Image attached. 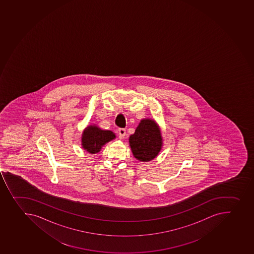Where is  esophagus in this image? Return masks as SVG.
Masks as SVG:
<instances>
[{"label": "esophagus", "mask_w": 254, "mask_h": 254, "mask_svg": "<svg viewBox=\"0 0 254 254\" xmlns=\"http://www.w3.org/2000/svg\"><path fill=\"white\" fill-rule=\"evenodd\" d=\"M118 132H119V136L121 138H123V137L126 136V130L125 128H119Z\"/></svg>", "instance_id": "esophagus-1"}]
</instances>
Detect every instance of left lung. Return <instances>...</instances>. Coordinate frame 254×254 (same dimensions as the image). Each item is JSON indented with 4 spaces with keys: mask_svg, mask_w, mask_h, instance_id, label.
<instances>
[{
    "mask_svg": "<svg viewBox=\"0 0 254 254\" xmlns=\"http://www.w3.org/2000/svg\"><path fill=\"white\" fill-rule=\"evenodd\" d=\"M131 151L141 162H149L162 150L163 137L160 126L150 118L141 120L133 134L128 138Z\"/></svg>",
    "mask_w": 254,
    "mask_h": 254,
    "instance_id": "left-lung-1",
    "label": "left lung"
}]
</instances>
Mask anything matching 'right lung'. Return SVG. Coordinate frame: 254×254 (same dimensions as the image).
Wrapping results in <instances>:
<instances>
[{"mask_svg": "<svg viewBox=\"0 0 254 254\" xmlns=\"http://www.w3.org/2000/svg\"><path fill=\"white\" fill-rule=\"evenodd\" d=\"M116 138L112 131L99 128L95 124L87 126L81 135V146L90 154L98 153L108 142Z\"/></svg>", "mask_w": 254, "mask_h": 254, "instance_id": "right-lung-1", "label": "right lung"}]
</instances>
